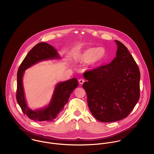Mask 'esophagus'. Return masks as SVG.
Returning <instances> with one entry per match:
<instances>
[{
    "mask_svg": "<svg viewBox=\"0 0 154 154\" xmlns=\"http://www.w3.org/2000/svg\"><path fill=\"white\" fill-rule=\"evenodd\" d=\"M84 82H85V80H84L83 78H81V79H79V83L81 85H82Z\"/></svg>",
    "mask_w": 154,
    "mask_h": 154,
    "instance_id": "34e87169",
    "label": "esophagus"
}]
</instances>
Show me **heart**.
<instances>
[{"instance_id":"b5f03b06","label":"heart","mask_w":154,"mask_h":154,"mask_svg":"<svg viewBox=\"0 0 154 154\" xmlns=\"http://www.w3.org/2000/svg\"><path fill=\"white\" fill-rule=\"evenodd\" d=\"M107 50L104 47H88L78 51L74 54L76 60L86 62L89 66H97L103 63L107 59Z\"/></svg>"}]
</instances>
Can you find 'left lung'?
<instances>
[{"instance_id":"1","label":"left lung","mask_w":154,"mask_h":154,"mask_svg":"<svg viewBox=\"0 0 154 154\" xmlns=\"http://www.w3.org/2000/svg\"><path fill=\"white\" fill-rule=\"evenodd\" d=\"M115 42L117 50L112 61L84 73L89 109L97 120L105 123L126 118L140 97L139 69L127 47Z\"/></svg>"}]
</instances>
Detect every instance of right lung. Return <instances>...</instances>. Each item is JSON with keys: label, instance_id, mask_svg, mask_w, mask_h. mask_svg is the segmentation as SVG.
Here are the masks:
<instances>
[{"label": "right lung", "instance_id": "obj_1", "mask_svg": "<svg viewBox=\"0 0 154 154\" xmlns=\"http://www.w3.org/2000/svg\"><path fill=\"white\" fill-rule=\"evenodd\" d=\"M57 51L54 47L50 44L44 42L40 43L35 45L29 51L19 67L17 73V101L21 108L23 113L31 120L36 122H53L58 114L63 110L71 93L78 86V82L76 78L60 82L56 85L51 100L49 104L45 108L32 110L27 106L22 84L24 71L39 62L53 59H60V56Z\"/></svg>", "mask_w": 154, "mask_h": 154}]
</instances>
